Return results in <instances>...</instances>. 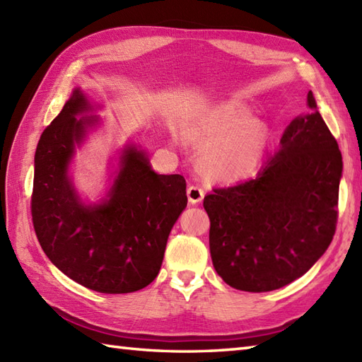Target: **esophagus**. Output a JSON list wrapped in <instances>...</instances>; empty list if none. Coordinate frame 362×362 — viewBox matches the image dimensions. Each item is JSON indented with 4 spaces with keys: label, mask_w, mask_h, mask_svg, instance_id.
<instances>
[{
    "label": "esophagus",
    "mask_w": 362,
    "mask_h": 362,
    "mask_svg": "<svg viewBox=\"0 0 362 362\" xmlns=\"http://www.w3.org/2000/svg\"><path fill=\"white\" fill-rule=\"evenodd\" d=\"M187 194H188L189 204H197V202H201L202 199H204L205 191H204L201 187L191 185V187H188V189H187Z\"/></svg>",
    "instance_id": "esophagus-1"
}]
</instances>
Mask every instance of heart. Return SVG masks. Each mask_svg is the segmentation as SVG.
<instances>
[{"label": "heart", "instance_id": "heart-1", "mask_svg": "<svg viewBox=\"0 0 362 362\" xmlns=\"http://www.w3.org/2000/svg\"><path fill=\"white\" fill-rule=\"evenodd\" d=\"M187 141L199 148L197 168L211 180H240L264 160L269 135L252 112L232 104L210 107L183 129Z\"/></svg>", "mask_w": 362, "mask_h": 362}]
</instances>
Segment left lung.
Masks as SVG:
<instances>
[{
  "label": "left lung",
  "instance_id": "obj_1",
  "mask_svg": "<svg viewBox=\"0 0 362 362\" xmlns=\"http://www.w3.org/2000/svg\"><path fill=\"white\" fill-rule=\"evenodd\" d=\"M308 107L253 179L204 197L213 266L235 289L286 286L308 272L333 240L342 156L311 91Z\"/></svg>",
  "mask_w": 362,
  "mask_h": 362
}]
</instances>
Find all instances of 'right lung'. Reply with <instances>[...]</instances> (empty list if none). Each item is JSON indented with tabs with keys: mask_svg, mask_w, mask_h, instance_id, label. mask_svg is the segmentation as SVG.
Masks as SVG:
<instances>
[{
	"mask_svg": "<svg viewBox=\"0 0 362 362\" xmlns=\"http://www.w3.org/2000/svg\"><path fill=\"white\" fill-rule=\"evenodd\" d=\"M81 88L43 130L34 158L30 211L46 257L66 276L104 294H127L156 280L171 228L187 206V182L151 168L146 152L127 144L107 196L86 204L68 166L96 117Z\"/></svg>",
	"mask_w": 362,
	"mask_h": 362,
	"instance_id": "1",
	"label": "right lung"
}]
</instances>
